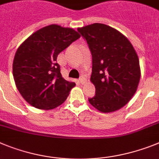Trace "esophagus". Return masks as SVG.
<instances>
[{
    "mask_svg": "<svg viewBox=\"0 0 159 159\" xmlns=\"http://www.w3.org/2000/svg\"><path fill=\"white\" fill-rule=\"evenodd\" d=\"M79 82L81 84H82V85H83L84 83H85V78H79Z\"/></svg>",
    "mask_w": 159,
    "mask_h": 159,
    "instance_id": "1",
    "label": "esophagus"
}]
</instances>
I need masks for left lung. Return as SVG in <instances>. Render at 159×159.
<instances>
[{"label": "left lung", "mask_w": 159, "mask_h": 159, "mask_svg": "<svg viewBox=\"0 0 159 159\" xmlns=\"http://www.w3.org/2000/svg\"><path fill=\"white\" fill-rule=\"evenodd\" d=\"M92 55L90 80L95 96L89 98L103 113L121 109L137 90L140 80L138 55L129 40L115 29L104 24L78 29Z\"/></svg>", "instance_id": "left-lung-1"}]
</instances>
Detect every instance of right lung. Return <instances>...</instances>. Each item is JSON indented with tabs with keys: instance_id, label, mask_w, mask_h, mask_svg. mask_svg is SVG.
<instances>
[{
	"instance_id": "obj_1",
	"label": "right lung",
	"mask_w": 159,
	"mask_h": 159,
	"mask_svg": "<svg viewBox=\"0 0 159 159\" xmlns=\"http://www.w3.org/2000/svg\"><path fill=\"white\" fill-rule=\"evenodd\" d=\"M80 37L73 29L51 25L34 33L19 46L13 63V78L31 106L51 110L66 100L75 83L62 78L57 58Z\"/></svg>"
}]
</instances>
